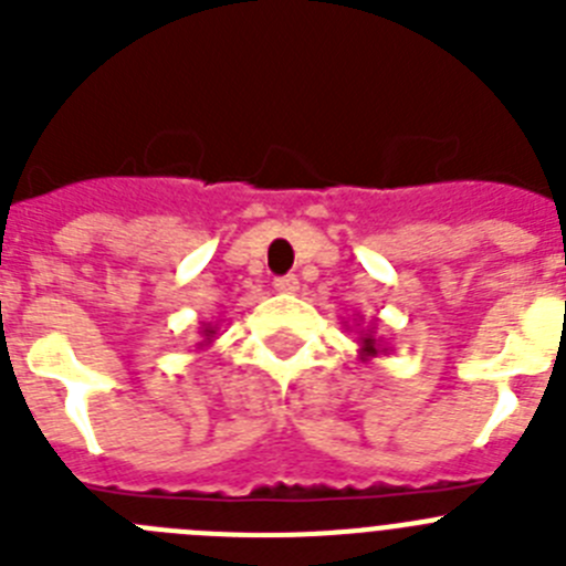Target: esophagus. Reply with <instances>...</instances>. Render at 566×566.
Masks as SVG:
<instances>
[{"label":"esophagus","instance_id":"34e87169","mask_svg":"<svg viewBox=\"0 0 566 566\" xmlns=\"http://www.w3.org/2000/svg\"><path fill=\"white\" fill-rule=\"evenodd\" d=\"M300 289L297 277L294 274H283V277H274V292L280 294H294Z\"/></svg>","mask_w":566,"mask_h":566}]
</instances>
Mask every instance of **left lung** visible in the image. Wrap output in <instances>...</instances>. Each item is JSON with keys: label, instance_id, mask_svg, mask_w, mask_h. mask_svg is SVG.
Here are the masks:
<instances>
[{"label": "left lung", "instance_id": "8db88e82", "mask_svg": "<svg viewBox=\"0 0 566 566\" xmlns=\"http://www.w3.org/2000/svg\"><path fill=\"white\" fill-rule=\"evenodd\" d=\"M357 343H359V359H371V357H377V354H388L391 352V348H388V345H385V339L382 337H377V332H374L371 326H365L363 328V323H357Z\"/></svg>", "mask_w": 566, "mask_h": 566}]
</instances>
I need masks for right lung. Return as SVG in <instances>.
Wrapping results in <instances>:
<instances>
[{
    "label": "right lung",
    "instance_id": "right-lung-1",
    "mask_svg": "<svg viewBox=\"0 0 566 566\" xmlns=\"http://www.w3.org/2000/svg\"><path fill=\"white\" fill-rule=\"evenodd\" d=\"M201 343L198 345H212V339H214V334H218V326H212V323H203L201 326Z\"/></svg>",
    "mask_w": 566,
    "mask_h": 566
}]
</instances>
